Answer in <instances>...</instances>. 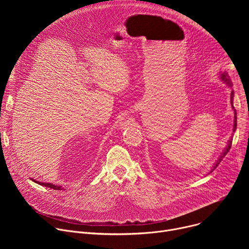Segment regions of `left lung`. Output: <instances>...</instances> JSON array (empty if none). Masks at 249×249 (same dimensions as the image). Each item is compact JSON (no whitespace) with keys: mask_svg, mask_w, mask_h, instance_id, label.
<instances>
[{"mask_svg":"<svg viewBox=\"0 0 249 249\" xmlns=\"http://www.w3.org/2000/svg\"><path fill=\"white\" fill-rule=\"evenodd\" d=\"M220 77H221V80L224 82V83H226L229 87H231V79H230V77H229V75H228V73L227 72H223V73H221L220 74ZM232 101H233V90H231V107H232V109H233V111H234V119H233V129H232V132L234 133V131L236 130V111H235V109H234V107H233V105H232ZM231 142H232V137L231 138V140L228 142V145H227V147H226V149L224 150V152L222 153V155L220 156V158L217 160V161H216V163L214 164V166H213V168L211 169V171H210V173L213 171V170H215V168L219 165V163L223 160V159L226 157V155L229 153V151L231 150Z\"/></svg>","mask_w":249,"mask_h":249,"instance_id":"obj_1","label":"left lung"}]
</instances>
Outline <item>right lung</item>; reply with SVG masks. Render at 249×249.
<instances>
[{"instance_id":"1","label":"right lung","mask_w":249,"mask_h":249,"mask_svg":"<svg viewBox=\"0 0 249 249\" xmlns=\"http://www.w3.org/2000/svg\"><path fill=\"white\" fill-rule=\"evenodd\" d=\"M30 179H31L32 181H34L35 183L40 184V185L45 186V187H49V188L54 189V190H62V189H63V188H62V186H59V185H55V184H52V183H46V182H39V181L35 180V179H33V178H30Z\"/></svg>"}]
</instances>
